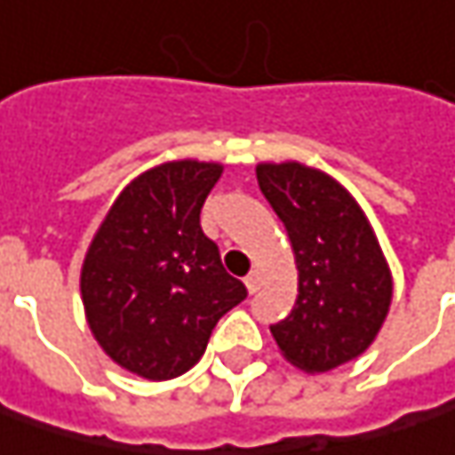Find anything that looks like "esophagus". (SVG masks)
<instances>
[{"label":"esophagus","instance_id":"1","mask_svg":"<svg viewBox=\"0 0 455 455\" xmlns=\"http://www.w3.org/2000/svg\"><path fill=\"white\" fill-rule=\"evenodd\" d=\"M244 285H247V291H250V293H254V291L262 285V273H259V270H252V273L244 278Z\"/></svg>","mask_w":455,"mask_h":455}]
</instances>
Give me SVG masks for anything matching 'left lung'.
<instances>
[{
	"label": "left lung",
	"mask_w": 455,
	"mask_h": 455,
	"mask_svg": "<svg viewBox=\"0 0 455 455\" xmlns=\"http://www.w3.org/2000/svg\"><path fill=\"white\" fill-rule=\"evenodd\" d=\"M262 196L288 231L299 296L270 327L281 355L327 373L363 355L387 322L394 281L368 216L332 174L301 162H259Z\"/></svg>",
	"instance_id": "left-lung-1"
}]
</instances>
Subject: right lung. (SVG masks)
<instances>
[{"mask_svg":"<svg viewBox=\"0 0 455 455\" xmlns=\"http://www.w3.org/2000/svg\"><path fill=\"white\" fill-rule=\"evenodd\" d=\"M221 172L219 162L177 159L133 177L84 254L79 288L97 345L148 381L190 371L216 322L247 296L201 228Z\"/></svg>","mask_w":455,"mask_h":455,"instance_id":"right-lung-1","label":"right lung"}]
</instances>
